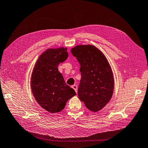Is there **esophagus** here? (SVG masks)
Segmentation results:
<instances>
[{
    "label": "esophagus",
    "mask_w": 148,
    "mask_h": 148,
    "mask_svg": "<svg viewBox=\"0 0 148 148\" xmlns=\"http://www.w3.org/2000/svg\"><path fill=\"white\" fill-rule=\"evenodd\" d=\"M71 87L73 88V89L75 90V92L76 93H77V88H78V87H77V85H72L71 86Z\"/></svg>",
    "instance_id": "34e87169"
}]
</instances>
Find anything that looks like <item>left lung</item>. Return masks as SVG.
<instances>
[{"label":"left lung","mask_w":148,"mask_h":148,"mask_svg":"<svg viewBox=\"0 0 148 148\" xmlns=\"http://www.w3.org/2000/svg\"><path fill=\"white\" fill-rule=\"evenodd\" d=\"M71 52L80 64L78 97L90 111L97 112L113 96L114 77L110 64L103 52L92 45H77Z\"/></svg>","instance_id":"left-lung-1"}]
</instances>
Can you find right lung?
<instances>
[{
	"label": "right lung",
	"mask_w": 148,
	"mask_h": 148,
	"mask_svg": "<svg viewBox=\"0 0 148 148\" xmlns=\"http://www.w3.org/2000/svg\"><path fill=\"white\" fill-rule=\"evenodd\" d=\"M66 51V47L47 49L39 56L32 73V94L38 104L51 113L60 112L76 95L58 71V65L68 56Z\"/></svg>",
	"instance_id": "1"
}]
</instances>
